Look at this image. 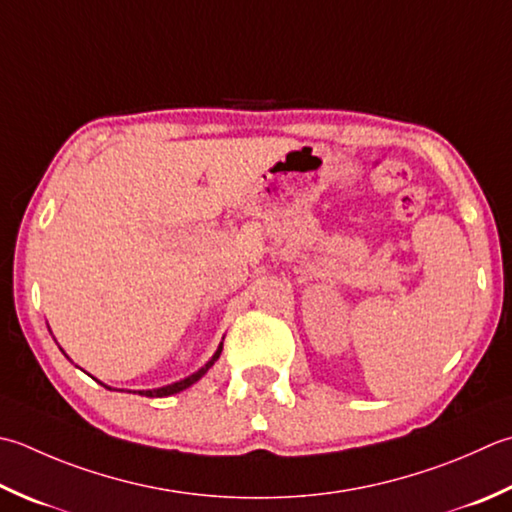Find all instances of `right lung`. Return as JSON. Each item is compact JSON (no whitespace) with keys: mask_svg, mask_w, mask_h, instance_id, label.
<instances>
[{"mask_svg":"<svg viewBox=\"0 0 512 512\" xmlns=\"http://www.w3.org/2000/svg\"><path fill=\"white\" fill-rule=\"evenodd\" d=\"M222 346H224V344H219V348H217V353L213 355V359H210V362H208L204 368H199L195 375H190V377L182 379V382H175V384L164 386V388H155V390H139V395H146V397H168V395H175V393H179V390H186L188 386H193V384L197 382V379H202V377L206 375V370L217 362L219 355H222Z\"/></svg>","mask_w":512,"mask_h":512,"instance_id":"1","label":"right lung"}]
</instances>
